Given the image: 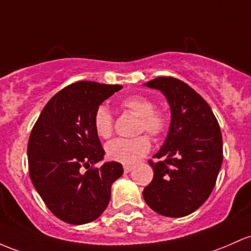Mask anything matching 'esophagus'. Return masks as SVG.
<instances>
[{
  "instance_id": "esophagus-1",
  "label": "esophagus",
  "mask_w": 251,
  "mask_h": 251,
  "mask_svg": "<svg viewBox=\"0 0 251 251\" xmlns=\"http://www.w3.org/2000/svg\"><path fill=\"white\" fill-rule=\"evenodd\" d=\"M132 166H127V164H125V166H124V172L125 173H130L131 170H132Z\"/></svg>"
}]
</instances>
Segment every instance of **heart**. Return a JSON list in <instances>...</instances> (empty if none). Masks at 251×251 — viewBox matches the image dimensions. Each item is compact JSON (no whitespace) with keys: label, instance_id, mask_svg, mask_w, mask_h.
<instances>
[{"label":"heart","instance_id":"b5f03b06","mask_svg":"<svg viewBox=\"0 0 251 251\" xmlns=\"http://www.w3.org/2000/svg\"><path fill=\"white\" fill-rule=\"evenodd\" d=\"M120 107L138 117L137 133L147 132L152 138H158L167 131L169 115L163 108L155 107V102L144 95H130L120 101ZM94 128L99 137L107 139L112 136L114 117L104 104H100L94 113ZM151 143L147 136L136 138H118L106 145V153L111 161L123 164H133L150 151Z\"/></svg>","mask_w":251,"mask_h":251}]
</instances>
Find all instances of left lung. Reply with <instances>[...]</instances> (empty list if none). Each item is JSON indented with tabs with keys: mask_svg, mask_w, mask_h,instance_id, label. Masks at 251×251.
I'll use <instances>...</instances> for the list:
<instances>
[{
	"mask_svg": "<svg viewBox=\"0 0 251 251\" xmlns=\"http://www.w3.org/2000/svg\"><path fill=\"white\" fill-rule=\"evenodd\" d=\"M145 85L166 95L172 123L163 147L153 156L161 161H149L153 178L143 197L162 216H188L210 197L222 167L218 120L201 96L180 79L157 77Z\"/></svg>",
	"mask_w": 251,
	"mask_h": 251,
	"instance_id": "left-lung-1",
	"label": "left lung"
}]
</instances>
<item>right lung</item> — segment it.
<instances>
[{
    "label": "right lung",
    "instance_id": "add662e5",
    "mask_svg": "<svg viewBox=\"0 0 251 251\" xmlns=\"http://www.w3.org/2000/svg\"><path fill=\"white\" fill-rule=\"evenodd\" d=\"M118 84L79 81L46 103L29 134L28 170L37 192L57 218L73 225L101 216L123 166L107 162L94 128L95 109L121 89ZM87 172L83 173V168Z\"/></svg>",
    "mask_w": 251,
    "mask_h": 251
}]
</instances>
